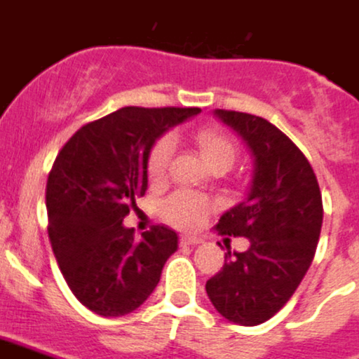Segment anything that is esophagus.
Listing matches in <instances>:
<instances>
[{"mask_svg": "<svg viewBox=\"0 0 359 359\" xmlns=\"http://www.w3.org/2000/svg\"><path fill=\"white\" fill-rule=\"evenodd\" d=\"M203 239L197 236H182L180 237V245H188V246H195V245H201Z\"/></svg>", "mask_w": 359, "mask_h": 359, "instance_id": "34e87169", "label": "esophagus"}]
</instances>
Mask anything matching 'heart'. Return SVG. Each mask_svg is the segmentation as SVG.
<instances>
[{
  "label": "heart",
  "instance_id": "b5f03b06",
  "mask_svg": "<svg viewBox=\"0 0 359 359\" xmlns=\"http://www.w3.org/2000/svg\"><path fill=\"white\" fill-rule=\"evenodd\" d=\"M203 161L212 170H228L237 156V142L233 137L219 128H203L194 135ZM173 156V144L170 138H161L151 147L147 158V175L153 182H158L165 177ZM212 203L206 197H201L191 191H177L162 203L161 213L168 224L175 228H195L212 212Z\"/></svg>",
  "mask_w": 359,
  "mask_h": 359
}]
</instances>
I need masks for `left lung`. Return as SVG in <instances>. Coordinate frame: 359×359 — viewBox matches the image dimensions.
I'll use <instances>...</instances> for the list:
<instances>
[{
    "mask_svg": "<svg viewBox=\"0 0 359 359\" xmlns=\"http://www.w3.org/2000/svg\"><path fill=\"white\" fill-rule=\"evenodd\" d=\"M254 156L248 197L219 219L221 236L246 237L250 248L224 255L208 279V297L231 323H264L287 305L316 254L323 203L306 156L281 129L255 114L215 109Z\"/></svg>",
    "mask_w": 359,
    "mask_h": 359,
    "instance_id": "1",
    "label": "left lung"
}]
</instances>
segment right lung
I'll use <instances>...</instances> for the list:
<instances>
[{"label": "right lung", "mask_w": 359, "mask_h": 359, "mask_svg": "<svg viewBox=\"0 0 359 359\" xmlns=\"http://www.w3.org/2000/svg\"><path fill=\"white\" fill-rule=\"evenodd\" d=\"M198 107H122L78 129L47 179L49 239L76 299L105 318L137 310L161 281L179 237L153 226L137 243L122 224L147 189V158L164 131Z\"/></svg>", "instance_id": "add662e5"}]
</instances>
